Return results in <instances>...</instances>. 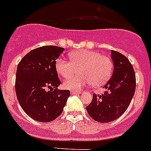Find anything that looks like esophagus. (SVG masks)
I'll return each instance as SVG.
<instances>
[{"label":"esophagus","mask_w":151,"mask_h":151,"mask_svg":"<svg viewBox=\"0 0 151 151\" xmlns=\"http://www.w3.org/2000/svg\"><path fill=\"white\" fill-rule=\"evenodd\" d=\"M70 93L72 95H79L81 93V92H80V91H74V90H72L70 92Z\"/></svg>","instance_id":"obj_1"}]
</instances>
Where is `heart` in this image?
<instances>
[{"label": "heart", "mask_w": 151, "mask_h": 151, "mask_svg": "<svg viewBox=\"0 0 151 151\" xmlns=\"http://www.w3.org/2000/svg\"><path fill=\"white\" fill-rule=\"evenodd\" d=\"M68 61L59 58L55 61V70L64 78H70L79 70L80 76L67 79L63 88L70 90H81L92 84L94 86L103 85L109 80L113 71L111 58L96 51L81 49L71 52Z\"/></svg>", "instance_id": "1"}]
</instances>
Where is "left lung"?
Instances as JSON below:
<instances>
[{
	"label": "left lung",
	"mask_w": 151,
	"mask_h": 151,
	"mask_svg": "<svg viewBox=\"0 0 151 151\" xmlns=\"http://www.w3.org/2000/svg\"><path fill=\"white\" fill-rule=\"evenodd\" d=\"M114 72L104 88V94H93L92 100L86 106L92 119L107 123L117 119L130 105L136 91V74L129 59L117 51L111 50Z\"/></svg>",
	"instance_id": "left-lung-1"
}]
</instances>
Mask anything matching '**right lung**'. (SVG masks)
Returning <instances> with one entry per match:
<instances>
[{
	"label": "right lung",
	"instance_id": "right-lung-1",
	"mask_svg": "<svg viewBox=\"0 0 151 151\" xmlns=\"http://www.w3.org/2000/svg\"><path fill=\"white\" fill-rule=\"evenodd\" d=\"M64 48L47 45L37 48L18 64L15 92L18 101L32 119L49 122L61 114L70 96L69 90H59L60 80L55 60Z\"/></svg>",
	"mask_w": 151,
	"mask_h": 151
}]
</instances>
